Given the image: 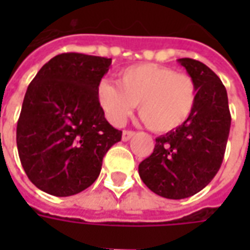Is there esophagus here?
Wrapping results in <instances>:
<instances>
[{
    "instance_id": "1",
    "label": "esophagus",
    "mask_w": 250,
    "mask_h": 250,
    "mask_svg": "<svg viewBox=\"0 0 250 250\" xmlns=\"http://www.w3.org/2000/svg\"><path fill=\"white\" fill-rule=\"evenodd\" d=\"M134 135H135V132H134V131L125 130V131H123V134H122V141H123V142L130 141L131 138H132Z\"/></svg>"
}]
</instances>
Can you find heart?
<instances>
[{"label": "heart", "instance_id": "b5f03b06", "mask_svg": "<svg viewBox=\"0 0 250 250\" xmlns=\"http://www.w3.org/2000/svg\"><path fill=\"white\" fill-rule=\"evenodd\" d=\"M98 98L112 125H123L139 104V115L150 130L168 132L191 116L198 88L190 75L175 73L171 68L158 64H141L120 72L118 85L100 83Z\"/></svg>", "mask_w": 250, "mask_h": 250}]
</instances>
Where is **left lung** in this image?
I'll return each instance as SVG.
<instances>
[{
  "mask_svg": "<svg viewBox=\"0 0 250 250\" xmlns=\"http://www.w3.org/2000/svg\"><path fill=\"white\" fill-rule=\"evenodd\" d=\"M178 62L198 88L195 108L185 125L158 136L152 154L138 168L143 184L168 199L191 197L214 178L231 122L228 93L220 77L193 59H179Z\"/></svg>",
  "mask_w": 250,
  "mask_h": 250,
  "instance_id": "left-lung-1",
  "label": "left lung"
}]
</instances>
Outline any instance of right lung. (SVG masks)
Returning a JSON list of instances; mask_svg holds the SVG:
<instances>
[{
	"mask_svg": "<svg viewBox=\"0 0 250 250\" xmlns=\"http://www.w3.org/2000/svg\"><path fill=\"white\" fill-rule=\"evenodd\" d=\"M109 66L111 59L62 53L29 84L17 123V148L36 188L69 197L98 179L105 152L122 139L98 98Z\"/></svg>",
	"mask_w": 250,
	"mask_h": 250,
	"instance_id": "1",
	"label": "right lung"
}]
</instances>
